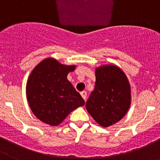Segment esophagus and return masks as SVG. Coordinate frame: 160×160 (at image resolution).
<instances>
[{"label":"esophagus","instance_id":"esophagus-1","mask_svg":"<svg viewBox=\"0 0 160 160\" xmlns=\"http://www.w3.org/2000/svg\"><path fill=\"white\" fill-rule=\"evenodd\" d=\"M80 95H81L82 98L84 99V101H86V98H87V92H80Z\"/></svg>","mask_w":160,"mask_h":160}]
</instances>
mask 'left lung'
Instances as JSON below:
<instances>
[{"label":"left lung","instance_id":"1","mask_svg":"<svg viewBox=\"0 0 160 160\" xmlns=\"http://www.w3.org/2000/svg\"><path fill=\"white\" fill-rule=\"evenodd\" d=\"M95 85L86 108L95 122L108 127L119 122L131 104L130 84L119 67L107 65L95 69Z\"/></svg>","mask_w":160,"mask_h":160}]
</instances>
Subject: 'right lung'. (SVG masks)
Instances as JSON below:
<instances>
[{"mask_svg": "<svg viewBox=\"0 0 160 160\" xmlns=\"http://www.w3.org/2000/svg\"><path fill=\"white\" fill-rule=\"evenodd\" d=\"M76 65H65L54 58H46L32 70L26 93L33 114L44 123L57 126L84 100L67 79Z\"/></svg>", "mask_w": 160, "mask_h": 160, "instance_id": "obj_1", "label": "right lung"}]
</instances>
